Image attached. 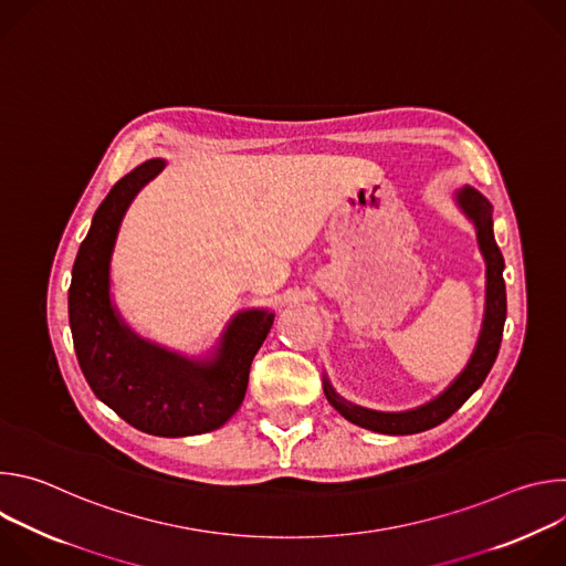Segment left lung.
Segmentation results:
<instances>
[{
    "label": "left lung",
    "instance_id": "8db88e82",
    "mask_svg": "<svg viewBox=\"0 0 566 566\" xmlns=\"http://www.w3.org/2000/svg\"><path fill=\"white\" fill-rule=\"evenodd\" d=\"M463 214L474 223L479 251L486 260V311H483L481 334L465 369L430 402L408 412H376L345 400L336 394L325 376V396L332 406L352 423L380 432V434H417L443 423L486 380L502 345L506 322V284H504V258L493 234V206L474 188H463L454 195Z\"/></svg>",
    "mask_w": 566,
    "mask_h": 566
}]
</instances>
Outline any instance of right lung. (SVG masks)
I'll return each instance as SVG.
<instances>
[{"mask_svg":"<svg viewBox=\"0 0 566 566\" xmlns=\"http://www.w3.org/2000/svg\"><path fill=\"white\" fill-rule=\"evenodd\" d=\"M164 168L166 160H145L98 206L73 264L69 322L80 369L105 406L140 432L192 437L221 428L239 410L275 313H237L208 360L168 352L125 325L109 295V262L129 203Z\"/></svg>","mask_w":566,"mask_h":566,"instance_id":"add662e5","label":"right lung"}]
</instances>
